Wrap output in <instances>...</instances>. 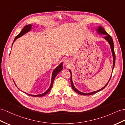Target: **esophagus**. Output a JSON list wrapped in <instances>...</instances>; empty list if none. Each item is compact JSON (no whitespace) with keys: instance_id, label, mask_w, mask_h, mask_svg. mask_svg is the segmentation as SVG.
<instances>
[{"instance_id":"1","label":"esophagus","mask_w":125,"mask_h":125,"mask_svg":"<svg viewBox=\"0 0 125 125\" xmlns=\"http://www.w3.org/2000/svg\"><path fill=\"white\" fill-rule=\"evenodd\" d=\"M71 60L70 59H66L65 60L64 62V65H69L70 64H71Z\"/></svg>"}]
</instances>
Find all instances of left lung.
Masks as SVG:
<instances>
[{
  "label": "left lung",
  "mask_w": 125,
  "mask_h": 125,
  "mask_svg": "<svg viewBox=\"0 0 125 125\" xmlns=\"http://www.w3.org/2000/svg\"><path fill=\"white\" fill-rule=\"evenodd\" d=\"M97 31L98 32V33L99 34H103V35H105V36L104 37V39L106 40L109 43V45H110V47H111V52H112V54H113V60H114V61H113V70L114 69V67H115V60H116V56H115V51H114V42H113V38H112L111 36H110V35H109L106 31H105L104 30V28L103 27H102L101 26H99L98 27V28H97ZM69 71L70 72V73H71V79H70V80H71V87H72V88L73 90H74L75 92H76V93H78L80 94L81 95H92L93 94H96L97 93V92H98L99 91H100L101 90H102V89H104V88H105V87L107 85V84H108L111 78V77L109 79V80L108 81V82H107V83L105 84L104 87L101 88V89H100V90H97V91H94V92H90V93H88V94H85V93H83V92H81L79 91L78 89H76L75 88V87H74V84H73V81H72V73H71V70H69Z\"/></svg>",
  "instance_id": "1"
}]
</instances>
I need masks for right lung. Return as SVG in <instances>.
<instances>
[{"label":"right lung","mask_w":125,"mask_h":125,"mask_svg":"<svg viewBox=\"0 0 125 125\" xmlns=\"http://www.w3.org/2000/svg\"><path fill=\"white\" fill-rule=\"evenodd\" d=\"M32 26H33V25H31V24H29V25H26V26H25L23 29H22V30L21 31L20 33V34H19L18 35H17L16 36V37L14 39V41L13 42V43H12V44H13V43L15 42L16 40H17L18 38L21 37V36H23V35H24L25 33H27V32L30 31L31 29V27ZM63 63L62 62L60 64L57 66L56 68L54 69V70L53 71V73H52V80H51V85L50 86L49 88L47 89V90L44 92L43 94H38V95H33V94H28L27 93H25V92H24V93H25L26 94H28V95H30V96H31V97H43V96L46 95V94H48V92H49L51 88H52V86H53V82H54V79H55V77L56 76V75H57V74L61 71V70L63 69ZM15 83V82H14Z\"/></svg>","instance_id":"obj_1"}]
</instances>
